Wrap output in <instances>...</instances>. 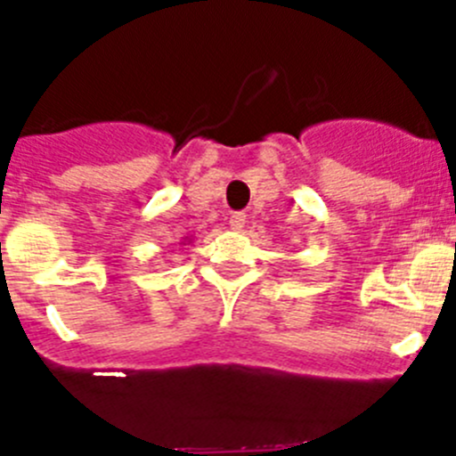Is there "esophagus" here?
<instances>
[{
	"instance_id": "34e87169",
	"label": "esophagus",
	"mask_w": 456,
	"mask_h": 456,
	"mask_svg": "<svg viewBox=\"0 0 456 456\" xmlns=\"http://www.w3.org/2000/svg\"><path fill=\"white\" fill-rule=\"evenodd\" d=\"M244 224H247V215H244V212H235V215H231L232 231H241V228H244Z\"/></svg>"
}]
</instances>
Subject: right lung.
<instances>
[{
	"label": "right lung",
	"instance_id": "add662e5",
	"mask_svg": "<svg viewBox=\"0 0 456 456\" xmlns=\"http://www.w3.org/2000/svg\"><path fill=\"white\" fill-rule=\"evenodd\" d=\"M187 241H191V240H187V237H183V241H180V244H187Z\"/></svg>",
	"mask_w": 456,
	"mask_h": 456
}]
</instances>
